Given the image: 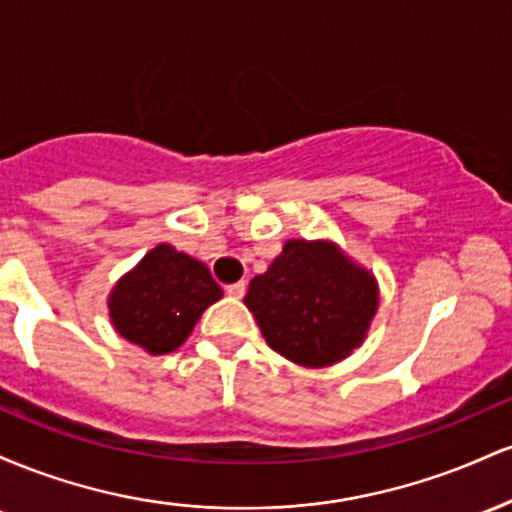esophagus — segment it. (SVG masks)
<instances>
[{
    "mask_svg": "<svg viewBox=\"0 0 512 512\" xmlns=\"http://www.w3.org/2000/svg\"><path fill=\"white\" fill-rule=\"evenodd\" d=\"M245 291H248V284H245V281H236V284L226 286V293L233 298H243Z\"/></svg>",
    "mask_w": 512,
    "mask_h": 512,
    "instance_id": "obj_1",
    "label": "esophagus"
}]
</instances>
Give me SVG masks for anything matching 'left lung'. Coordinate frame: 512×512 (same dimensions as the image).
<instances>
[{"label": "left lung", "mask_w": 512, "mask_h": 512, "mask_svg": "<svg viewBox=\"0 0 512 512\" xmlns=\"http://www.w3.org/2000/svg\"><path fill=\"white\" fill-rule=\"evenodd\" d=\"M245 305L276 354L320 368L363 342L378 310V286L334 245L289 240L250 281Z\"/></svg>", "instance_id": "1"}]
</instances>
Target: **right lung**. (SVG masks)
Wrapping results in <instances>:
<instances>
[{
    "label": "right lung",
    "instance_id": "right-lung-1",
    "mask_svg": "<svg viewBox=\"0 0 512 512\" xmlns=\"http://www.w3.org/2000/svg\"><path fill=\"white\" fill-rule=\"evenodd\" d=\"M223 296L207 264L173 245H158L110 296L115 330L149 354H168L185 342L199 315Z\"/></svg>",
    "mask_w": 512,
    "mask_h": 512
}]
</instances>
